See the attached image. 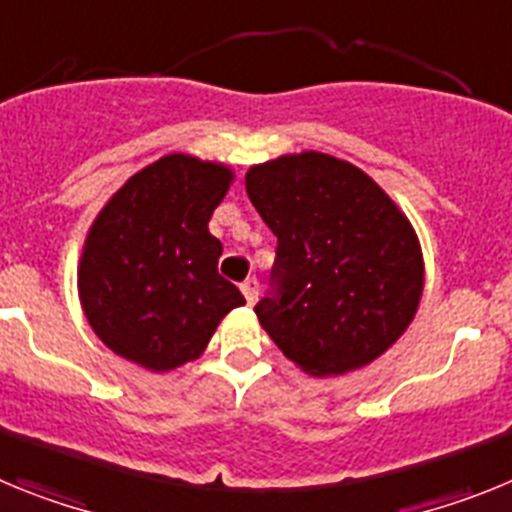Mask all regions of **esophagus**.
<instances>
[{"mask_svg":"<svg viewBox=\"0 0 512 512\" xmlns=\"http://www.w3.org/2000/svg\"><path fill=\"white\" fill-rule=\"evenodd\" d=\"M241 292L243 297H246L248 305H256V300H259V282H256V279H246V282L241 284Z\"/></svg>","mask_w":512,"mask_h":512,"instance_id":"esophagus-1","label":"esophagus"}]
</instances>
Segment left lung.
<instances>
[{
	"instance_id": "left-lung-1",
	"label": "left lung",
	"mask_w": 512,
	"mask_h": 512,
	"mask_svg": "<svg viewBox=\"0 0 512 512\" xmlns=\"http://www.w3.org/2000/svg\"><path fill=\"white\" fill-rule=\"evenodd\" d=\"M246 192L277 235V292L253 307L271 341L312 377L379 359L423 297V251L405 212L359 166L318 151L251 166Z\"/></svg>"
}]
</instances>
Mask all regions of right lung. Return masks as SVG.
Listing matches in <instances>:
<instances>
[{"label": "right lung", "mask_w": 512, "mask_h": 512, "mask_svg": "<svg viewBox=\"0 0 512 512\" xmlns=\"http://www.w3.org/2000/svg\"><path fill=\"white\" fill-rule=\"evenodd\" d=\"M230 166L169 153L133 174L94 217L79 259V300L104 346L148 372L200 359L220 320L246 305L217 274L210 233Z\"/></svg>", "instance_id": "right-lung-1"}]
</instances>
